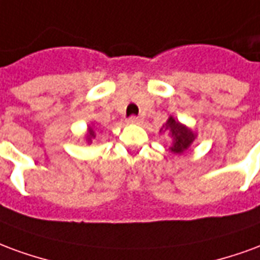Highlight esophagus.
I'll return each mask as SVG.
<instances>
[{
  "label": "esophagus",
  "mask_w": 260,
  "mask_h": 260,
  "mask_svg": "<svg viewBox=\"0 0 260 260\" xmlns=\"http://www.w3.org/2000/svg\"><path fill=\"white\" fill-rule=\"evenodd\" d=\"M140 122H141V119L137 116H130L127 119V123H130V124H138Z\"/></svg>",
  "instance_id": "1"
}]
</instances>
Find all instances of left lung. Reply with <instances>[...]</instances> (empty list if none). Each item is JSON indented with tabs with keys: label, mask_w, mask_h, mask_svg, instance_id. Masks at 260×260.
Wrapping results in <instances>:
<instances>
[{
	"label": "left lung",
	"mask_w": 260,
	"mask_h": 260,
	"mask_svg": "<svg viewBox=\"0 0 260 260\" xmlns=\"http://www.w3.org/2000/svg\"><path fill=\"white\" fill-rule=\"evenodd\" d=\"M164 128L165 132H169V136L172 138V145L169 149L174 155H183L197 138V133L194 130H191L188 126L179 122L174 116H169V119L160 128V132Z\"/></svg>",
	"instance_id": "8db88e82"
}]
</instances>
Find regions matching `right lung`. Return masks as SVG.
<instances>
[{
    "mask_svg": "<svg viewBox=\"0 0 260 260\" xmlns=\"http://www.w3.org/2000/svg\"><path fill=\"white\" fill-rule=\"evenodd\" d=\"M95 127H94V124H88L87 126V132L86 134H84V141H86L88 145H90L91 143H92V140L95 138Z\"/></svg>",
    "mask_w": 260,
    "mask_h": 260,
    "instance_id": "add662e5",
    "label": "right lung"
}]
</instances>
